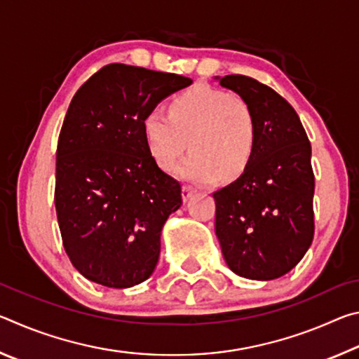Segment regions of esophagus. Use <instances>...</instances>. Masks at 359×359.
Wrapping results in <instances>:
<instances>
[{
	"instance_id": "1",
	"label": "esophagus",
	"mask_w": 359,
	"mask_h": 359,
	"mask_svg": "<svg viewBox=\"0 0 359 359\" xmlns=\"http://www.w3.org/2000/svg\"><path fill=\"white\" fill-rule=\"evenodd\" d=\"M193 193H194V188L191 185L185 184L184 187H182V198H184V201H188V199L191 198Z\"/></svg>"
}]
</instances>
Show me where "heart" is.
<instances>
[{"label": "heart", "instance_id": "1", "mask_svg": "<svg viewBox=\"0 0 359 359\" xmlns=\"http://www.w3.org/2000/svg\"><path fill=\"white\" fill-rule=\"evenodd\" d=\"M168 111L151 109L142 120L144 141L158 166L171 171L190 144L193 151L177 168L180 177L209 185L222 175H244L258 142L257 115L245 98L196 87L175 96Z\"/></svg>", "mask_w": 359, "mask_h": 359}]
</instances>
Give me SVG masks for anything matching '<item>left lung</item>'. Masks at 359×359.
Instances as JSON below:
<instances>
[{
    "mask_svg": "<svg viewBox=\"0 0 359 359\" xmlns=\"http://www.w3.org/2000/svg\"><path fill=\"white\" fill-rule=\"evenodd\" d=\"M250 102L258 142L244 175L214 191L215 234L229 269L274 280L299 263L313 241L315 175L311 142L290 102L257 79H220Z\"/></svg>",
    "mask_w": 359,
    "mask_h": 359,
    "instance_id": "left-lung-1",
    "label": "left lung"
}]
</instances>
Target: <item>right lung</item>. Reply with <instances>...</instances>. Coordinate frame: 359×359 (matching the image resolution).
I'll return each mask as SVG.
<instances>
[{
  "mask_svg": "<svg viewBox=\"0 0 359 359\" xmlns=\"http://www.w3.org/2000/svg\"><path fill=\"white\" fill-rule=\"evenodd\" d=\"M191 83L112 63L72 98L58 137L55 208L66 255L88 280L130 288L154 272L163 224L180 208L182 187L149 154L142 120Z\"/></svg>",
  "mask_w": 359,
  "mask_h": 359,
  "instance_id": "add662e5",
  "label": "right lung"
}]
</instances>
